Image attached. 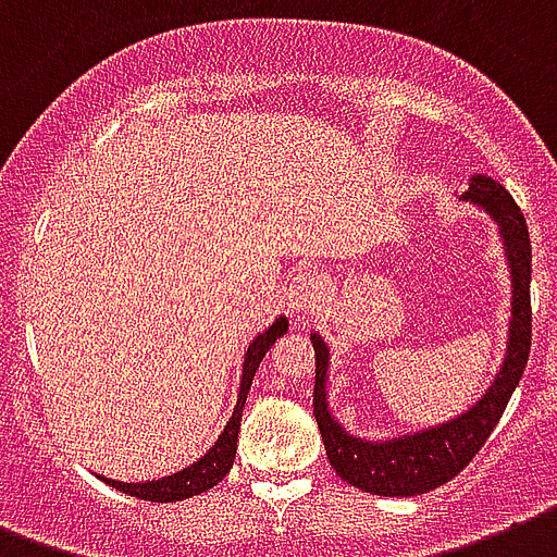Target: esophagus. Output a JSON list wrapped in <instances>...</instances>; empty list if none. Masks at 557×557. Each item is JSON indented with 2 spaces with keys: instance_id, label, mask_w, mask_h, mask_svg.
I'll use <instances>...</instances> for the list:
<instances>
[{
  "instance_id": "34e87169",
  "label": "esophagus",
  "mask_w": 557,
  "mask_h": 557,
  "mask_svg": "<svg viewBox=\"0 0 557 557\" xmlns=\"http://www.w3.org/2000/svg\"><path fill=\"white\" fill-rule=\"evenodd\" d=\"M322 293H325V278L317 270H299L287 287V308H290L293 317L305 319L313 310V305L322 299Z\"/></svg>"
}]
</instances>
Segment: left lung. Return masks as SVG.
Masks as SVG:
<instances>
[{
    "instance_id": "8db88e82",
    "label": "left lung",
    "mask_w": 557,
    "mask_h": 557,
    "mask_svg": "<svg viewBox=\"0 0 557 557\" xmlns=\"http://www.w3.org/2000/svg\"><path fill=\"white\" fill-rule=\"evenodd\" d=\"M459 202H471L485 211L497 226L503 256H506L508 282H511V317H508L506 355L494 381L480 398L459 416L442 424L424 426L416 433L363 438L351 433L331 409L327 377H331V348L319 331H310V343L317 351V386H313V416L325 442V454L348 485L377 494V497H416L450 482L468 468L491 430L506 412V404L515 395L523 377L529 346H532V308H529V284H532V244L525 218L517 209L515 197L488 174H473L468 191L459 194Z\"/></svg>"
}]
</instances>
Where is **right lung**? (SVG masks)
Masks as SVG:
<instances>
[{"label":"right lung","mask_w":557,"mask_h":557,"mask_svg":"<svg viewBox=\"0 0 557 557\" xmlns=\"http://www.w3.org/2000/svg\"><path fill=\"white\" fill-rule=\"evenodd\" d=\"M287 334V317H275L273 325L264 327L252 343L247 346V355H244V369H240V383H238V400H235V409H232L230 421L220 430V435L211 442V447L206 454L191 462L188 468H180V471L168 473V476H159V480L148 482H119V480H101L107 485H113L115 491H124L131 497L150 499V503H176V499H188L194 494H202V491L214 488L226 473H230L232 462H235V450H238V433H240V416H244V404H247L249 386H252V377H256L258 366L264 360V355L275 346V339Z\"/></svg>","instance_id":"1"}]
</instances>
